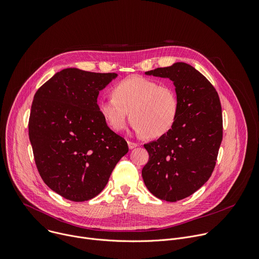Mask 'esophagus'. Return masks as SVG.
<instances>
[{
	"label": "esophagus",
	"mask_w": 259,
	"mask_h": 259,
	"mask_svg": "<svg viewBox=\"0 0 259 259\" xmlns=\"http://www.w3.org/2000/svg\"><path fill=\"white\" fill-rule=\"evenodd\" d=\"M128 146H129V149H130V150H133V149H135L136 146H138V143L128 140Z\"/></svg>",
	"instance_id": "34e87169"
}]
</instances>
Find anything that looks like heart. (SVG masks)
<instances>
[{"mask_svg": "<svg viewBox=\"0 0 259 259\" xmlns=\"http://www.w3.org/2000/svg\"><path fill=\"white\" fill-rule=\"evenodd\" d=\"M114 97H102L97 108L106 125L114 132L125 129L130 113L138 134L157 138L173 127L179 113V99L175 89L141 76H131L118 83Z\"/></svg>", "mask_w": 259, "mask_h": 259, "instance_id": "b5f03b06", "label": "heart"}]
</instances>
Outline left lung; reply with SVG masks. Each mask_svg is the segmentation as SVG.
Masks as SVG:
<instances>
[{
  "mask_svg": "<svg viewBox=\"0 0 259 259\" xmlns=\"http://www.w3.org/2000/svg\"><path fill=\"white\" fill-rule=\"evenodd\" d=\"M145 75L173 82L179 113L169 132L144 144L150 159L141 174L154 196L176 202L197 192L213 172L223 140L221 104L212 84L188 63L175 62Z\"/></svg>",
  "mask_w": 259,
  "mask_h": 259,
  "instance_id": "obj_1",
  "label": "left lung"
}]
</instances>
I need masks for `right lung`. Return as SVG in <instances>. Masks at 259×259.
<instances>
[{
    "instance_id": "add662e5",
    "label": "right lung",
    "mask_w": 259,
    "mask_h": 259,
    "mask_svg": "<svg viewBox=\"0 0 259 259\" xmlns=\"http://www.w3.org/2000/svg\"><path fill=\"white\" fill-rule=\"evenodd\" d=\"M117 77L64 68L34 94L28 122L34 162L47 186L67 200L96 197L128 153L97 108L99 91Z\"/></svg>"
}]
</instances>
